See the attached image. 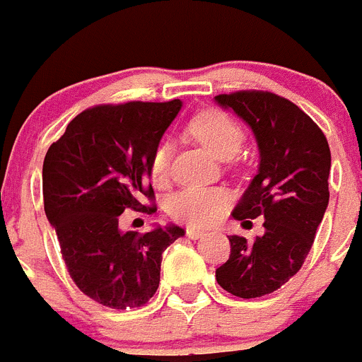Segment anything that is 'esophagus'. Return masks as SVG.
Returning <instances> with one entry per match:
<instances>
[{
	"instance_id": "obj_1",
	"label": "esophagus",
	"mask_w": 362,
	"mask_h": 362,
	"mask_svg": "<svg viewBox=\"0 0 362 362\" xmlns=\"http://www.w3.org/2000/svg\"><path fill=\"white\" fill-rule=\"evenodd\" d=\"M185 236L191 238V240H200V238L207 236V233H205V230L191 229V227H189V229H185Z\"/></svg>"
}]
</instances>
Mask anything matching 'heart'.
Wrapping results in <instances>:
<instances>
[{"mask_svg":"<svg viewBox=\"0 0 362 362\" xmlns=\"http://www.w3.org/2000/svg\"><path fill=\"white\" fill-rule=\"evenodd\" d=\"M187 132L218 158L234 157L243 144L242 126L221 110L211 108L189 120ZM149 173L157 185H164L171 175V144L160 142L149 160ZM229 197L220 187H189L169 202L168 213L175 221L193 227H207L226 213Z\"/></svg>","mask_w":362,"mask_h":362,"instance_id":"1","label":"heart"}]
</instances>
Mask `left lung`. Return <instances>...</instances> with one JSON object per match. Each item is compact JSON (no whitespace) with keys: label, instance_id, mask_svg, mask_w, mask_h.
<instances>
[{"label":"left lung","instance_id":"obj_1","mask_svg":"<svg viewBox=\"0 0 362 362\" xmlns=\"http://www.w3.org/2000/svg\"><path fill=\"white\" fill-rule=\"evenodd\" d=\"M252 128L259 169L233 211L236 220L265 218L263 236H229V259L216 269L223 291L243 299L272 294L301 269L323 220L330 148L314 120L285 97L262 90L216 95Z\"/></svg>","mask_w":362,"mask_h":362}]
</instances>
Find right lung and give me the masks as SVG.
<instances>
[{"mask_svg": "<svg viewBox=\"0 0 362 362\" xmlns=\"http://www.w3.org/2000/svg\"><path fill=\"white\" fill-rule=\"evenodd\" d=\"M168 103L99 104L70 120L43 162V200L68 274L103 307H142L160 283L162 252L185 230L122 233L126 209L155 213L149 160L180 112ZM148 199L149 204H144Z\"/></svg>", "mask_w": 362, "mask_h": 362, "instance_id": "add662e5", "label": "right lung"}]
</instances>
